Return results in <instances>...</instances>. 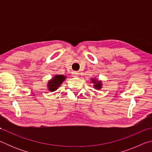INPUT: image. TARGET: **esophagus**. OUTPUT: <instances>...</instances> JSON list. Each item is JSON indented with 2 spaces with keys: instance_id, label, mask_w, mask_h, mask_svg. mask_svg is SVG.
Returning a JSON list of instances; mask_svg holds the SVG:
<instances>
[{
  "instance_id": "esophagus-1",
  "label": "esophagus",
  "mask_w": 152,
  "mask_h": 152,
  "mask_svg": "<svg viewBox=\"0 0 152 152\" xmlns=\"http://www.w3.org/2000/svg\"><path fill=\"white\" fill-rule=\"evenodd\" d=\"M78 73L77 72L74 71V72H72V76H73L74 77H76V76H78Z\"/></svg>"
}]
</instances>
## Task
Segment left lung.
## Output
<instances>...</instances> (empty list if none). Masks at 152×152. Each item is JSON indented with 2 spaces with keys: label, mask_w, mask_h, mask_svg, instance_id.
Returning <instances> with one entry per match:
<instances>
[{
  "label": "left lung",
  "mask_w": 152,
  "mask_h": 152,
  "mask_svg": "<svg viewBox=\"0 0 152 152\" xmlns=\"http://www.w3.org/2000/svg\"><path fill=\"white\" fill-rule=\"evenodd\" d=\"M91 82L94 84V88L99 90L102 88V82L97 80L96 78H91Z\"/></svg>",
  "instance_id": "8db88e82"
}]
</instances>
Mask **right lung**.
<instances>
[{
  "mask_svg": "<svg viewBox=\"0 0 152 152\" xmlns=\"http://www.w3.org/2000/svg\"><path fill=\"white\" fill-rule=\"evenodd\" d=\"M66 76L64 75H56L53 78H51L48 83V89L50 91L53 92L60 87L62 82L65 80Z\"/></svg>",
  "mask_w": 152,
  "mask_h": 152,
  "instance_id": "1",
  "label": "right lung"
}]
</instances>
